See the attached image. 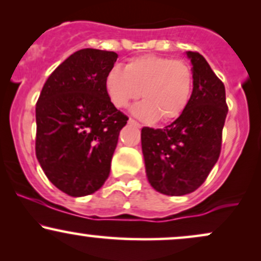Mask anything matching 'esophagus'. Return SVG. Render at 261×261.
<instances>
[{
  "mask_svg": "<svg viewBox=\"0 0 261 261\" xmlns=\"http://www.w3.org/2000/svg\"><path fill=\"white\" fill-rule=\"evenodd\" d=\"M128 124L130 125H134V126H136V127H141V124H139V122H137L136 120H134V119H128Z\"/></svg>",
  "mask_w": 261,
  "mask_h": 261,
  "instance_id": "obj_1",
  "label": "esophagus"
}]
</instances>
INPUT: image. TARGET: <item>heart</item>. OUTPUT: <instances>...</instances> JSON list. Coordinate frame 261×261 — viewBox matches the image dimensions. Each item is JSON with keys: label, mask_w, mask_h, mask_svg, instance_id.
<instances>
[{"label": "heart", "mask_w": 261, "mask_h": 261, "mask_svg": "<svg viewBox=\"0 0 261 261\" xmlns=\"http://www.w3.org/2000/svg\"><path fill=\"white\" fill-rule=\"evenodd\" d=\"M192 87L193 74L187 63L154 55L130 59L125 69L113 67L105 79L107 95L117 108H126L142 95L144 99L131 113L143 121H170L180 117Z\"/></svg>", "instance_id": "obj_1"}]
</instances>
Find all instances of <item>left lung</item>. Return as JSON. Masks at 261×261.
Here are the masks:
<instances>
[{
	"instance_id": "8db88e82",
	"label": "left lung",
	"mask_w": 261,
	"mask_h": 261,
	"mask_svg": "<svg viewBox=\"0 0 261 261\" xmlns=\"http://www.w3.org/2000/svg\"><path fill=\"white\" fill-rule=\"evenodd\" d=\"M192 63L193 91L182 114L164 128L143 127L141 143L147 178L166 196L196 191L208 177L221 150L227 115L225 86L198 52Z\"/></svg>"
}]
</instances>
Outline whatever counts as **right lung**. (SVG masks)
Wrapping results in <instances>:
<instances>
[{
    "label": "right lung",
    "instance_id": "obj_1",
    "mask_svg": "<svg viewBox=\"0 0 261 261\" xmlns=\"http://www.w3.org/2000/svg\"><path fill=\"white\" fill-rule=\"evenodd\" d=\"M117 58L102 49L76 51L49 75L37 99L36 158L47 178L71 197L103 186L128 120L105 89Z\"/></svg>",
    "mask_w": 261,
    "mask_h": 261
}]
</instances>
